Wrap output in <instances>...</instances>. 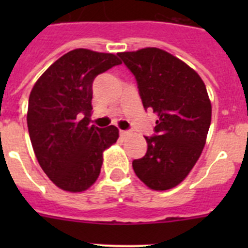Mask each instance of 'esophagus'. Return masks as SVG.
<instances>
[{
  "label": "esophagus",
  "mask_w": 248,
  "mask_h": 248,
  "mask_svg": "<svg viewBox=\"0 0 248 248\" xmlns=\"http://www.w3.org/2000/svg\"><path fill=\"white\" fill-rule=\"evenodd\" d=\"M119 134H120V138H123V139H124V138H126L128 135H130V131H129V130H119Z\"/></svg>",
  "instance_id": "esophagus-1"
}]
</instances>
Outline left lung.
Segmentation results:
<instances>
[{
    "label": "left lung",
    "instance_id": "8db88e82",
    "mask_svg": "<svg viewBox=\"0 0 248 248\" xmlns=\"http://www.w3.org/2000/svg\"><path fill=\"white\" fill-rule=\"evenodd\" d=\"M137 79L145 110L157 115L148 150L133 161L135 174L153 190H169L185 179L200 157L211 124L205 83L189 65L159 48L118 53Z\"/></svg>",
    "mask_w": 248,
    "mask_h": 248
}]
</instances>
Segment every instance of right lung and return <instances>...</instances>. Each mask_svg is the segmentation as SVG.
Returning a JSON list of instances; mask_svg holds the SVG:
<instances>
[{"mask_svg":"<svg viewBox=\"0 0 248 248\" xmlns=\"http://www.w3.org/2000/svg\"><path fill=\"white\" fill-rule=\"evenodd\" d=\"M115 54L78 48L39 77L28 99L27 125L39 165L59 189L80 192L100 174L103 151L119 138L114 125H91L95 77L120 64Z\"/></svg>","mask_w":248,"mask_h":248,"instance_id":"add662e5","label":"right lung"}]
</instances>
